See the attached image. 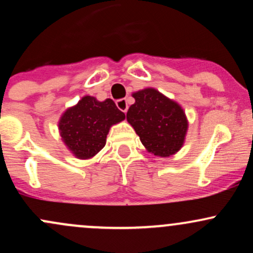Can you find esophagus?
<instances>
[{"instance_id":"esophagus-1","label":"esophagus","mask_w":253,"mask_h":253,"mask_svg":"<svg viewBox=\"0 0 253 253\" xmlns=\"http://www.w3.org/2000/svg\"><path fill=\"white\" fill-rule=\"evenodd\" d=\"M117 106H118V108L124 113H126L127 109H128V104H127L126 98H121V100H118L117 101Z\"/></svg>"}]
</instances>
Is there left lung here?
Returning <instances> with one entry per match:
<instances>
[{"mask_svg": "<svg viewBox=\"0 0 253 253\" xmlns=\"http://www.w3.org/2000/svg\"><path fill=\"white\" fill-rule=\"evenodd\" d=\"M135 102L127 112V121L149 152L169 157L181 150L188 120L178 103L153 88L133 92Z\"/></svg>", "mask_w": 253, "mask_h": 253, "instance_id": "obj_1", "label": "left lung"}]
</instances>
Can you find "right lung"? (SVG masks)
Listing matches in <instances>:
<instances>
[{
	"label": "right lung",
	"mask_w": 253,
	"mask_h": 253,
	"mask_svg": "<svg viewBox=\"0 0 253 253\" xmlns=\"http://www.w3.org/2000/svg\"><path fill=\"white\" fill-rule=\"evenodd\" d=\"M123 120L125 114L114 101L107 98L101 102L86 95L63 113L58 128L72 155L78 159H89L104 147L110 127Z\"/></svg>",
	"instance_id": "1"
}]
</instances>
